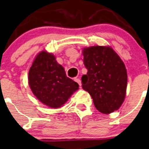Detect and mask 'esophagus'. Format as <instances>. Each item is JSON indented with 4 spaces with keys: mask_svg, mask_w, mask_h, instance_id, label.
Instances as JSON below:
<instances>
[{
    "mask_svg": "<svg viewBox=\"0 0 149 149\" xmlns=\"http://www.w3.org/2000/svg\"><path fill=\"white\" fill-rule=\"evenodd\" d=\"M74 80L77 83H78V84L79 85V86H81V80H80V79H79V78H75Z\"/></svg>",
    "mask_w": 149,
    "mask_h": 149,
    "instance_id": "obj_1",
    "label": "esophagus"
}]
</instances>
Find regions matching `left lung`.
<instances>
[{
	"label": "left lung",
	"instance_id": "obj_1",
	"mask_svg": "<svg viewBox=\"0 0 149 149\" xmlns=\"http://www.w3.org/2000/svg\"><path fill=\"white\" fill-rule=\"evenodd\" d=\"M87 73L82 77V87L103 113L119 109L125 100L127 75L125 63L110 46L95 45L83 49Z\"/></svg>",
	"mask_w": 149,
	"mask_h": 149
}]
</instances>
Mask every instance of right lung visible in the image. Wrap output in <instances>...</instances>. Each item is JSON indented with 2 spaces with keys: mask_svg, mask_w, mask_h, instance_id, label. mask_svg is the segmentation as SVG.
I'll return each instance as SVG.
<instances>
[{
  "mask_svg": "<svg viewBox=\"0 0 149 149\" xmlns=\"http://www.w3.org/2000/svg\"><path fill=\"white\" fill-rule=\"evenodd\" d=\"M29 84L33 94L42 104L58 108L67 101L79 85L66 77L53 54L42 51L36 56L29 72Z\"/></svg>",
  "mask_w": 149,
  "mask_h": 149,
  "instance_id": "1",
  "label": "right lung"
}]
</instances>
